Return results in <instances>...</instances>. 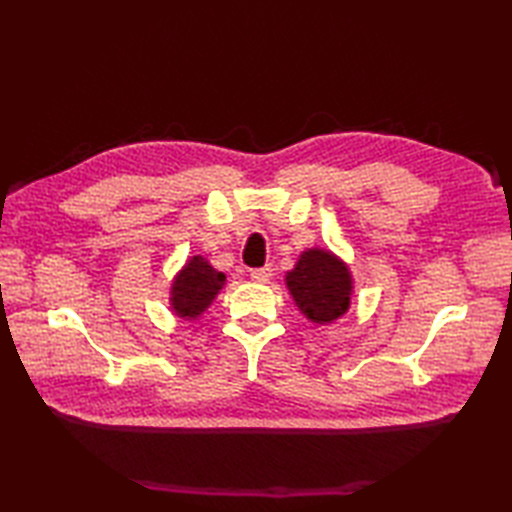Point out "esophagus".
<instances>
[{
	"label": "esophagus",
	"instance_id": "esophagus-1",
	"mask_svg": "<svg viewBox=\"0 0 512 512\" xmlns=\"http://www.w3.org/2000/svg\"><path fill=\"white\" fill-rule=\"evenodd\" d=\"M270 277H273V268H270V266L250 270V279L257 281V284H266V281H268Z\"/></svg>",
	"mask_w": 512,
	"mask_h": 512
}]
</instances>
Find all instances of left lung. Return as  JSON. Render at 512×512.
I'll return each mask as SVG.
<instances>
[{"label":"left lung","mask_w":512,"mask_h":512,"mask_svg":"<svg viewBox=\"0 0 512 512\" xmlns=\"http://www.w3.org/2000/svg\"><path fill=\"white\" fill-rule=\"evenodd\" d=\"M286 281L299 310L314 323L339 319L350 306V273L328 250H306L286 275Z\"/></svg>","instance_id":"1"}]
</instances>
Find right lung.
<instances>
[{"mask_svg": "<svg viewBox=\"0 0 512 512\" xmlns=\"http://www.w3.org/2000/svg\"><path fill=\"white\" fill-rule=\"evenodd\" d=\"M224 275L209 266L204 257L195 255L189 259L182 273L173 281L171 306L182 319H195L202 314L217 292L224 286Z\"/></svg>", "mask_w": 512, "mask_h": 512, "instance_id": "obj_1", "label": "right lung"}]
</instances>
